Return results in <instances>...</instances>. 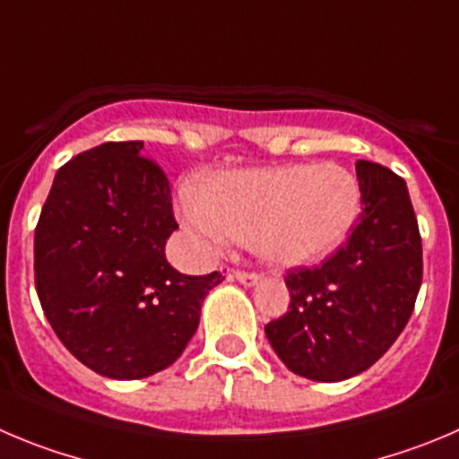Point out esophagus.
Listing matches in <instances>:
<instances>
[{
    "instance_id": "34e87169",
    "label": "esophagus",
    "mask_w": 459,
    "mask_h": 459,
    "mask_svg": "<svg viewBox=\"0 0 459 459\" xmlns=\"http://www.w3.org/2000/svg\"><path fill=\"white\" fill-rule=\"evenodd\" d=\"M233 278L238 282H242L244 288H254V285H258L260 281L258 273H249V272H233Z\"/></svg>"
}]
</instances>
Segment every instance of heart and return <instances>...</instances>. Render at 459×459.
<instances>
[{
  "label": "heart",
  "mask_w": 459,
  "mask_h": 459,
  "mask_svg": "<svg viewBox=\"0 0 459 459\" xmlns=\"http://www.w3.org/2000/svg\"><path fill=\"white\" fill-rule=\"evenodd\" d=\"M362 190L335 162H292L217 171L204 192L186 187L181 220L196 238L220 247L242 239L276 267H303L335 254L358 224Z\"/></svg>",
  "instance_id": "1"
}]
</instances>
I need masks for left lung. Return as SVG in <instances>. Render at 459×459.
Wrapping results in <instances>:
<instances>
[{"mask_svg":"<svg viewBox=\"0 0 459 459\" xmlns=\"http://www.w3.org/2000/svg\"><path fill=\"white\" fill-rule=\"evenodd\" d=\"M355 171L358 226L321 267L288 273L290 310L264 326L282 365L316 383H340L378 362L421 288V235L408 186L378 162L358 160Z\"/></svg>","mask_w":459,"mask_h":459,"instance_id":"8db88e82","label":"left lung"}]
</instances>
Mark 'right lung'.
I'll return each mask as SVG.
<instances>
[{
	"mask_svg": "<svg viewBox=\"0 0 459 459\" xmlns=\"http://www.w3.org/2000/svg\"><path fill=\"white\" fill-rule=\"evenodd\" d=\"M143 143H104L56 171L36 229V290L47 321L88 369L140 380L174 365L201 303L224 278L167 263L178 229L171 192Z\"/></svg>",
	"mask_w": 459,
	"mask_h": 459,
	"instance_id": "add662e5",
	"label": "right lung"
}]
</instances>
